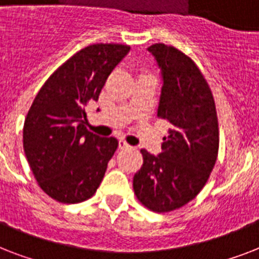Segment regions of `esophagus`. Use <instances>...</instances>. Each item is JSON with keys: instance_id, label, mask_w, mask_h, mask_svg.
I'll list each match as a JSON object with an SVG mask.
<instances>
[{"instance_id": "obj_1", "label": "esophagus", "mask_w": 259, "mask_h": 259, "mask_svg": "<svg viewBox=\"0 0 259 259\" xmlns=\"http://www.w3.org/2000/svg\"><path fill=\"white\" fill-rule=\"evenodd\" d=\"M119 148H121V149H129L132 146H130L125 140H119Z\"/></svg>"}]
</instances>
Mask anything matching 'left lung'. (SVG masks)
Here are the masks:
<instances>
[{"label":"left lung","mask_w":259,"mask_h":259,"mask_svg":"<svg viewBox=\"0 0 259 259\" xmlns=\"http://www.w3.org/2000/svg\"><path fill=\"white\" fill-rule=\"evenodd\" d=\"M161 71L157 117L169 122L161 153L141 150L144 164L133 177L136 196L154 212H169L196 197L208 180L219 150L212 93L191 58L175 47L148 48Z\"/></svg>","instance_id":"left-lung-1"}]
</instances>
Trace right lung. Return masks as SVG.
I'll return each mask as SVG.
<instances>
[{
	"label": "right lung",
	"instance_id": "obj_1",
	"mask_svg": "<svg viewBox=\"0 0 259 259\" xmlns=\"http://www.w3.org/2000/svg\"><path fill=\"white\" fill-rule=\"evenodd\" d=\"M130 51L122 44H93L59 67L40 89L26 114L24 152L40 188L64 204L97 192L117 138L86 127V106L97 102L118 63Z\"/></svg>",
	"mask_w": 259,
	"mask_h": 259
}]
</instances>
